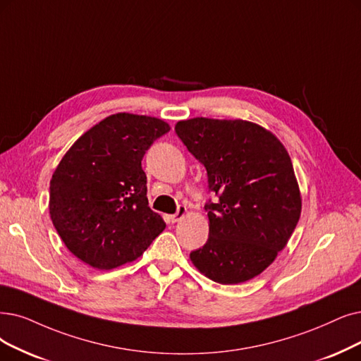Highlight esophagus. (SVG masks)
<instances>
[{
  "instance_id": "1",
  "label": "esophagus",
  "mask_w": 361,
  "mask_h": 361,
  "mask_svg": "<svg viewBox=\"0 0 361 361\" xmlns=\"http://www.w3.org/2000/svg\"><path fill=\"white\" fill-rule=\"evenodd\" d=\"M185 213H186V206H183V204H180L179 207H178V210H176V213L175 214H171L170 216V221H171V224H175V222H179L183 216H185Z\"/></svg>"
}]
</instances>
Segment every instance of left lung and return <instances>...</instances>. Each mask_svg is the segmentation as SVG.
<instances>
[{"instance_id": "obj_1", "label": "left lung", "mask_w": 361, "mask_h": 361, "mask_svg": "<svg viewBox=\"0 0 361 361\" xmlns=\"http://www.w3.org/2000/svg\"><path fill=\"white\" fill-rule=\"evenodd\" d=\"M176 135L207 170L204 206L209 238L190 257L221 284L259 276L277 257L298 225L302 201L293 164L283 143L264 127L243 120L191 118Z\"/></svg>"}]
</instances>
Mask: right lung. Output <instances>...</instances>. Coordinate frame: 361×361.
I'll return each instance as SVG.
<instances>
[{"instance_id": "1", "label": "right lung", "mask_w": 361, "mask_h": 361, "mask_svg": "<svg viewBox=\"0 0 361 361\" xmlns=\"http://www.w3.org/2000/svg\"><path fill=\"white\" fill-rule=\"evenodd\" d=\"M170 126L120 112L85 132L50 180V218L68 250L96 269L133 262L166 224L148 206L142 158Z\"/></svg>"}]
</instances>
